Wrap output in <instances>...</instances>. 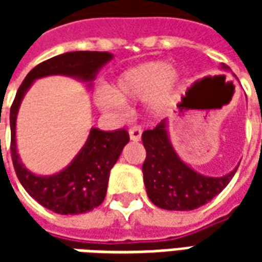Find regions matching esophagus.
<instances>
[{
    "label": "esophagus",
    "mask_w": 262,
    "mask_h": 262,
    "mask_svg": "<svg viewBox=\"0 0 262 262\" xmlns=\"http://www.w3.org/2000/svg\"><path fill=\"white\" fill-rule=\"evenodd\" d=\"M129 136H130V140H133V142H139L142 139V129L139 126L130 127L129 129Z\"/></svg>",
    "instance_id": "1"
}]
</instances>
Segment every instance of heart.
Instances as JSON below:
<instances>
[{
    "label": "heart",
    "instance_id": "heart-1",
    "mask_svg": "<svg viewBox=\"0 0 262 262\" xmlns=\"http://www.w3.org/2000/svg\"><path fill=\"white\" fill-rule=\"evenodd\" d=\"M182 84L180 70L164 60L146 61L122 71L112 86L98 88L95 102L103 112L120 115L125 102L143 101L150 118H160L170 111L178 99Z\"/></svg>",
    "mask_w": 262,
    "mask_h": 262
}]
</instances>
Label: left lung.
I'll list each match as a JSON object with an SVG mask.
<instances>
[{
    "mask_svg": "<svg viewBox=\"0 0 262 262\" xmlns=\"http://www.w3.org/2000/svg\"><path fill=\"white\" fill-rule=\"evenodd\" d=\"M222 70L229 66L222 64ZM146 148L143 180L150 201L167 210H193L210 202L236 174V168L222 177H208L191 168L177 154L168 135V119L142 135Z\"/></svg>",
    "mask_w": 262,
    "mask_h": 262,
    "instance_id": "left-lung-1",
    "label": "left lung"
}]
</instances>
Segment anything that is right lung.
<instances>
[{
  "label": "right lung",
  "instance_id": "right-lung-1",
  "mask_svg": "<svg viewBox=\"0 0 262 262\" xmlns=\"http://www.w3.org/2000/svg\"><path fill=\"white\" fill-rule=\"evenodd\" d=\"M112 59L109 52H69L46 60L26 75L11 106V156L16 177L26 192L54 213H85L103 202L109 172L129 142V133L125 129L103 132L91 127L85 144L66 168L53 176H37L26 168L18 154L16 116L20 102L32 84L48 75H67L91 86L98 71Z\"/></svg>",
  "mask_w": 262,
  "mask_h": 262
}]
</instances>
